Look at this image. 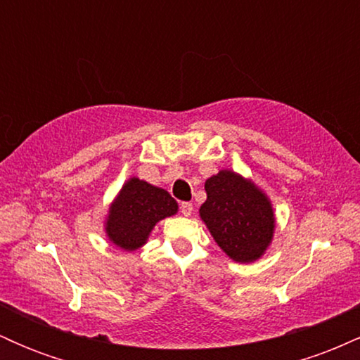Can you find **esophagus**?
<instances>
[{
    "label": "esophagus",
    "mask_w": 360,
    "mask_h": 360,
    "mask_svg": "<svg viewBox=\"0 0 360 360\" xmlns=\"http://www.w3.org/2000/svg\"><path fill=\"white\" fill-rule=\"evenodd\" d=\"M181 213H183L184 217H189V214L193 213V205L191 203H181Z\"/></svg>",
    "instance_id": "esophagus-1"
}]
</instances>
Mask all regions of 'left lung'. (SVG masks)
<instances>
[{
	"mask_svg": "<svg viewBox=\"0 0 360 360\" xmlns=\"http://www.w3.org/2000/svg\"><path fill=\"white\" fill-rule=\"evenodd\" d=\"M200 218L218 247L235 262L250 264L266 254L276 232L274 206L249 177L221 169L205 183Z\"/></svg>",
	"mask_w": 360,
	"mask_h": 360,
	"instance_id": "obj_1",
	"label": "left lung"
}]
</instances>
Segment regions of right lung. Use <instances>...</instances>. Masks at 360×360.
<instances>
[{"label": "right lung", "mask_w": 360, "mask_h": 360, "mask_svg": "<svg viewBox=\"0 0 360 360\" xmlns=\"http://www.w3.org/2000/svg\"><path fill=\"white\" fill-rule=\"evenodd\" d=\"M177 210V201L166 189L131 176L110 203L103 229L110 243L135 252L148 242L157 223L174 217Z\"/></svg>", "instance_id": "right-lung-1"}]
</instances>
